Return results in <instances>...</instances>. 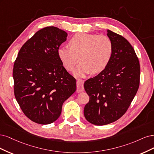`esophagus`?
<instances>
[{"label":"esophagus","instance_id":"esophagus-1","mask_svg":"<svg viewBox=\"0 0 154 154\" xmlns=\"http://www.w3.org/2000/svg\"><path fill=\"white\" fill-rule=\"evenodd\" d=\"M77 92L80 93L84 91V81L81 79H78L77 81Z\"/></svg>","mask_w":154,"mask_h":154}]
</instances>
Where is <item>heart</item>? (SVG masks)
<instances>
[{"instance_id":"obj_1","label":"heart","mask_w":154,"mask_h":154,"mask_svg":"<svg viewBox=\"0 0 154 154\" xmlns=\"http://www.w3.org/2000/svg\"><path fill=\"white\" fill-rule=\"evenodd\" d=\"M69 45L70 47L59 48L58 57L68 70H72L80 58L81 63L73 72L77 77H83L91 72H100L111 60L113 45L107 36L77 33L70 39Z\"/></svg>"}]
</instances>
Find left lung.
I'll return each mask as SVG.
<instances>
[{"instance_id":"left-lung-1","label":"left lung","mask_w":154,"mask_h":154,"mask_svg":"<svg viewBox=\"0 0 154 154\" xmlns=\"http://www.w3.org/2000/svg\"><path fill=\"white\" fill-rule=\"evenodd\" d=\"M113 51L106 68L84 84L90 97L84 109L86 120L96 125L118 120L126 112L140 86V65L131 43L107 30Z\"/></svg>"}]
</instances>
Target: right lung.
<instances>
[{"mask_svg":"<svg viewBox=\"0 0 154 154\" xmlns=\"http://www.w3.org/2000/svg\"><path fill=\"white\" fill-rule=\"evenodd\" d=\"M67 35L54 26L41 29L23 45L14 63V97L24 115L42 125L55 122L76 91V79L57 54Z\"/></svg>","mask_w":154,"mask_h":154,"instance_id":"1","label":"right lung"}]
</instances>
